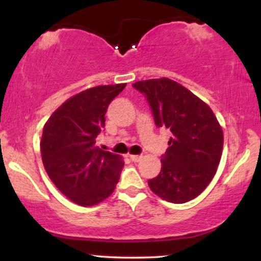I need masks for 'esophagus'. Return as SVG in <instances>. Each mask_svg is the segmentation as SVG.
<instances>
[{"label": "esophagus", "instance_id": "1", "mask_svg": "<svg viewBox=\"0 0 261 261\" xmlns=\"http://www.w3.org/2000/svg\"><path fill=\"white\" fill-rule=\"evenodd\" d=\"M130 157V160L133 162H140L141 160H142V155H136V154H130L128 155Z\"/></svg>", "mask_w": 261, "mask_h": 261}]
</instances>
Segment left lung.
<instances>
[{"label":"left lung","mask_w":261,"mask_h":261,"mask_svg":"<svg viewBox=\"0 0 261 261\" xmlns=\"http://www.w3.org/2000/svg\"><path fill=\"white\" fill-rule=\"evenodd\" d=\"M134 87L147 98L158 127L172 133L162 169L148 180L157 196L173 203L195 199L217 172L223 131L205 101L169 79L139 81Z\"/></svg>","instance_id":"left-lung-1"}]
</instances>
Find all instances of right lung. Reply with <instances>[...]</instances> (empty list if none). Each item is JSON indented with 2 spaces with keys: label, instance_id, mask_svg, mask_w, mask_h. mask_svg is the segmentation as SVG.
Instances as JSON below:
<instances>
[{
  "label": "right lung",
  "instance_id": "obj_1",
  "mask_svg": "<svg viewBox=\"0 0 261 261\" xmlns=\"http://www.w3.org/2000/svg\"><path fill=\"white\" fill-rule=\"evenodd\" d=\"M125 86H97L77 93L45 122L40 142L44 168L55 187L77 205L101 202L120 178L122 157L97 147L95 139L106 125L108 106Z\"/></svg>",
  "mask_w": 261,
  "mask_h": 261
}]
</instances>
